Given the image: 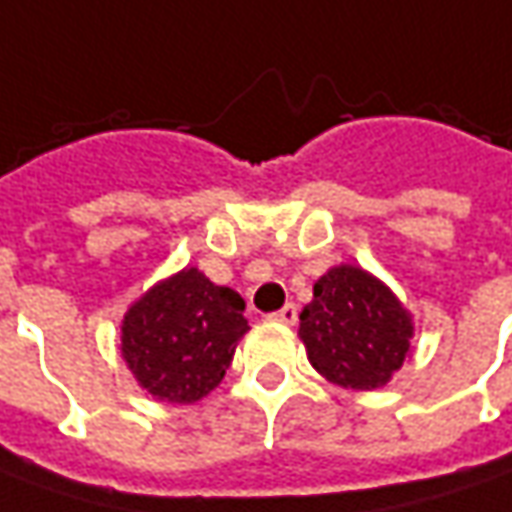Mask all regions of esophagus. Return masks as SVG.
<instances>
[{
	"label": "esophagus",
	"mask_w": 512,
	"mask_h": 512,
	"mask_svg": "<svg viewBox=\"0 0 512 512\" xmlns=\"http://www.w3.org/2000/svg\"><path fill=\"white\" fill-rule=\"evenodd\" d=\"M274 323H283V326H294L297 323V306L294 303H286L280 311H274V314H269Z\"/></svg>",
	"instance_id": "esophagus-1"
}]
</instances>
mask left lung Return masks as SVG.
Returning a JSON list of instances; mask_svg holds the SVG:
<instances>
[{"label": "left lung", "instance_id": "8db88e82", "mask_svg": "<svg viewBox=\"0 0 512 512\" xmlns=\"http://www.w3.org/2000/svg\"><path fill=\"white\" fill-rule=\"evenodd\" d=\"M300 340L317 374L348 391L388 385L414 351V317L379 277L331 266L300 311Z\"/></svg>", "mask_w": 512, "mask_h": 512}]
</instances>
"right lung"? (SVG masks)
<instances>
[{
  "label": "right lung",
  "mask_w": 512,
  "mask_h": 512,
  "mask_svg": "<svg viewBox=\"0 0 512 512\" xmlns=\"http://www.w3.org/2000/svg\"><path fill=\"white\" fill-rule=\"evenodd\" d=\"M243 297L186 266L144 291L121 320V360L158 402L192 405L221 385L249 331Z\"/></svg>",
  "instance_id": "right-lung-1"
}]
</instances>
